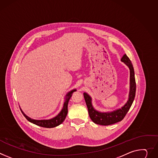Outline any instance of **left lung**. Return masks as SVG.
<instances>
[{
    "label": "left lung",
    "mask_w": 158,
    "mask_h": 158,
    "mask_svg": "<svg viewBox=\"0 0 158 158\" xmlns=\"http://www.w3.org/2000/svg\"><path fill=\"white\" fill-rule=\"evenodd\" d=\"M121 61L123 62L130 70V89H129L128 98L127 102L123 106L112 111H99L93 106L91 97L87 93L84 92L83 93L85 102L88 109L89 115L92 121L96 124L101 125H109L120 122L126 115L134 100L136 91V84L132 64L126 54L123 55L122 57Z\"/></svg>",
    "instance_id": "1"
}]
</instances>
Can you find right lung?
<instances>
[{
  "mask_svg": "<svg viewBox=\"0 0 158 158\" xmlns=\"http://www.w3.org/2000/svg\"><path fill=\"white\" fill-rule=\"evenodd\" d=\"M76 89H73L70 91L69 92H68L66 95L65 96V101L64 103V106L63 108L62 109V110L60 111V112L57 114L56 116H55V117L50 118V119H47V120H35V119H33L30 117H29L28 116H27L26 114L23 112V111L21 109V112L23 113V115L25 117V118L32 123H34L38 126H40L42 127H46V128H53V127H55L56 126H59V125H60L65 119L66 116L68 113V103H69V101L70 98L72 96V94L75 91H76Z\"/></svg>",
  "mask_w": 158,
  "mask_h": 158,
  "instance_id": "obj_1",
  "label": "right lung"
}]
</instances>
